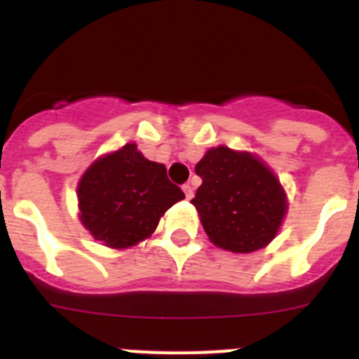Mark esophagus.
I'll list each match as a JSON object with an SVG mask.
<instances>
[{
    "label": "esophagus",
    "mask_w": 359,
    "mask_h": 359,
    "mask_svg": "<svg viewBox=\"0 0 359 359\" xmlns=\"http://www.w3.org/2000/svg\"><path fill=\"white\" fill-rule=\"evenodd\" d=\"M183 192H185V198L187 199H192L194 198V189L190 185H183Z\"/></svg>",
    "instance_id": "esophagus-1"
}]
</instances>
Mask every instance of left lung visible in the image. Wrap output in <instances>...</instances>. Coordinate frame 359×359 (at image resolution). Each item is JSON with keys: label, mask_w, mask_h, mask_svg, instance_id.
Returning a JSON list of instances; mask_svg holds the SVG:
<instances>
[{"label": "left lung", "mask_w": 359, "mask_h": 359, "mask_svg": "<svg viewBox=\"0 0 359 359\" xmlns=\"http://www.w3.org/2000/svg\"><path fill=\"white\" fill-rule=\"evenodd\" d=\"M196 174L203 183L190 203L215 246L252 253L273 241L287 199L277 176L259 158L221 145L207 151Z\"/></svg>", "instance_id": "left-lung-1"}]
</instances>
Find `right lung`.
<instances>
[{"instance_id":"1","label":"right lung","mask_w":359,"mask_h":359,"mask_svg":"<svg viewBox=\"0 0 359 359\" xmlns=\"http://www.w3.org/2000/svg\"><path fill=\"white\" fill-rule=\"evenodd\" d=\"M81 221L109 248H129L156 230L160 217L185 198L165 165L144 158L135 144L98 158L77 187Z\"/></svg>"}]
</instances>
